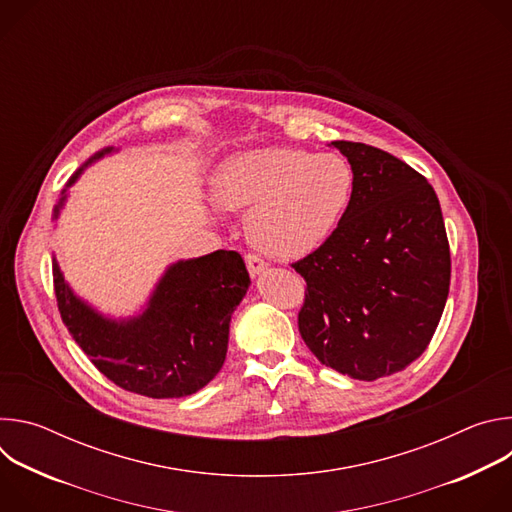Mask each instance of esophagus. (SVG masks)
Masks as SVG:
<instances>
[{
  "label": "esophagus",
  "mask_w": 512,
  "mask_h": 512,
  "mask_svg": "<svg viewBox=\"0 0 512 512\" xmlns=\"http://www.w3.org/2000/svg\"><path fill=\"white\" fill-rule=\"evenodd\" d=\"M245 263H247V269H249V273L253 275V277H257V275H261L265 269H267V263L263 261V259H259L257 255H245Z\"/></svg>",
  "instance_id": "obj_1"
}]
</instances>
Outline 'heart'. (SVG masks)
<instances>
[{"mask_svg":"<svg viewBox=\"0 0 512 512\" xmlns=\"http://www.w3.org/2000/svg\"><path fill=\"white\" fill-rule=\"evenodd\" d=\"M356 192L350 162L338 154L261 148L218 168V206L247 212L251 243L275 259H300L320 249L340 227Z\"/></svg>","mask_w":512,"mask_h":512,"instance_id":"1","label":"heart"}]
</instances>
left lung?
Segmentation results:
<instances>
[{
  "label": "left lung",
  "mask_w": 512,
  "mask_h": 512,
  "mask_svg": "<svg viewBox=\"0 0 512 512\" xmlns=\"http://www.w3.org/2000/svg\"><path fill=\"white\" fill-rule=\"evenodd\" d=\"M332 145L356 192L336 233L291 263L306 279L298 328L326 367L375 381L427 348L450 291V243L425 176L373 145Z\"/></svg>",
  "instance_id": "1"
}]
</instances>
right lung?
Returning a JSON list of instances; mask_svg holds the SVG:
<instances>
[{
  "mask_svg": "<svg viewBox=\"0 0 512 512\" xmlns=\"http://www.w3.org/2000/svg\"><path fill=\"white\" fill-rule=\"evenodd\" d=\"M52 275L60 318L99 373L129 393L152 399L192 395L216 377L227 356L231 314L251 283L237 251L178 261L158 283L148 310L139 318L113 322L72 294L56 261Z\"/></svg>",
  "mask_w": 512,
  "mask_h": 512,
  "instance_id": "obj_1",
  "label": "right lung"
}]
</instances>
